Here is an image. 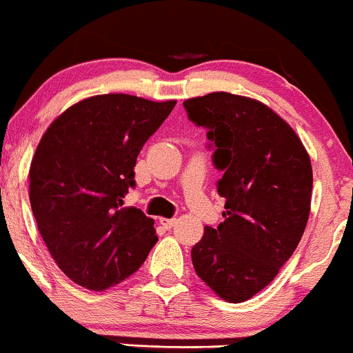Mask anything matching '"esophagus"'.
Masks as SVG:
<instances>
[{
  "instance_id": "1",
  "label": "esophagus",
  "mask_w": 353,
  "mask_h": 353,
  "mask_svg": "<svg viewBox=\"0 0 353 353\" xmlns=\"http://www.w3.org/2000/svg\"><path fill=\"white\" fill-rule=\"evenodd\" d=\"M159 224H163L166 230H172L176 224V217H172V219H168V217H159Z\"/></svg>"
}]
</instances>
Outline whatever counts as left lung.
<instances>
[{
	"label": "left lung",
	"mask_w": 353,
	"mask_h": 353,
	"mask_svg": "<svg viewBox=\"0 0 353 353\" xmlns=\"http://www.w3.org/2000/svg\"><path fill=\"white\" fill-rule=\"evenodd\" d=\"M188 119L209 129L224 223L203 228L192 248L199 277L223 301L243 303L265 289L289 260L311 210V159L296 130L255 98L214 92L183 101Z\"/></svg>",
	"instance_id": "obj_1"
}]
</instances>
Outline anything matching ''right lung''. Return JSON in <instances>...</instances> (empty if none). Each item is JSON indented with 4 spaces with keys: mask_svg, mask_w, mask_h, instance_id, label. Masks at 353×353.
Wrapping results in <instances>:
<instances>
[{
    "mask_svg": "<svg viewBox=\"0 0 353 353\" xmlns=\"http://www.w3.org/2000/svg\"><path fill=\"white\" fill-rule=\"evenodd\" d=\"M176 100L108 93L79 100L43 132L28 172V195L47 250L78 285L105 290L144 263L154 221L122 207L143 144Z\"/></svg>",
    "mask_w": 353,
    "mask_h": 353,
    "instance_id": "add662e5",
    "label": "right lung"
}]
</instances>
